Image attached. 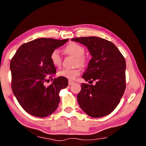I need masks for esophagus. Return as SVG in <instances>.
Segmentation results:
<instances>
[{
  "label": "esophagus",
  "mask_w": 146,
  "mask_h": 146,
  "mask_svg": "<svg viewBox=\"0 0 146 146\" xmlns=\"http://www.w3.org/2000/svg\"><path fill=\"white\" fill-rule=\"evenodd\" d=\"M73 82H74L73 81H72V80H69V82H68V84H69V85H71Z\"/></svg>",
  "instance_id": "34e87169"
}]
</instances>
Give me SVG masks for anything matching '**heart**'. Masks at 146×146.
Returning <instances> with one entry per match:
<instances>
[{
    "label": "heart",
    "instance_id": "b5f03b06",
    "mask_svg": "<svg viewBox=\"0 0 146 146\" xmlns=\"http://www.w3.org/2000/svg\"><path fill=\"white\" fill-rule=\"evenodd\" d=\"M64 52L74 56L76 58V65L84 66L86 64V58L84 57L85 49L80 44L76 42H71L68 44L63 49ZM50 60L54 66L59 68L61 66L62 59L58 50H54L50 55ZM80 70L78 68L73 69V70H64L59 71L57 75L61 77L66 78L69 80H73L76 76L80 75Z\"/></svg>",
    "mask_w": 146,
    "mask_h": 146
}]
</instances>
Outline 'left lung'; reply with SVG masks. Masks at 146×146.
<instances>
[{"mask_svg": "<svg viewBox=\"0 0 146 146\" xmlns=\"http://www.w3.org/2000/svg\"><path fill=\"white\" fill-rule=\"evenodd\" d=\"M71 40L87 47L92 56L82 78L97 81L95 86L82 84L77 95L79 106L91 117H105L117 108L125 90L124 57L114 44L106 39L88 36Z\"/></svg>", "mask_w": 146, "mask_h": 146, "instance_id": "1", "label": "left lung"}]
</instances>
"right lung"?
<instances>
[{
  "instance_id": "add662e5",
  "label": "right lung",
  "mask_w": 146,
  "mask_h": 146,
  "mask_svg": "<svg viewBox=\"0 0 146 146\" xmlns=\"http://www.w3.org/2000/svg\"><path fill=\"white\" fill-rule=\"evenodd\" d=\"M68 40L35 39L20 46L12 58V90L20 105L29 114L46 117L58 108L59 93L68 86V79L59 76L48 86L45 82L56 73L50 60L51 52Z\"/></svg>"
}]
</instances>
